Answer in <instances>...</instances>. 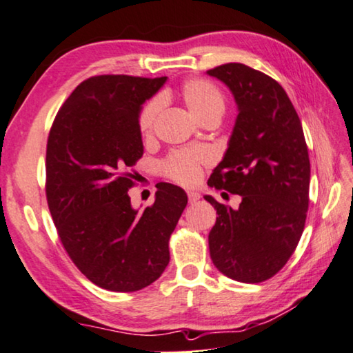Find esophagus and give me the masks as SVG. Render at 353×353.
Segmentation results:
<instances>
[{"instance_id": "esophagus-1", "label": "esophagus", "mask_w": 353, "mask_h": 353, "mask_svg": "<svg viewBox=\"0 0 353 353\" xmlns=\"http://www.w3.org/2000/svg\"><path fill=\"white\" fill-rule=\"evenodd\" d=\"M187 196H188V203H196V201L201 198V194L198 192H188Z\"/></svg>"}]
</instances>
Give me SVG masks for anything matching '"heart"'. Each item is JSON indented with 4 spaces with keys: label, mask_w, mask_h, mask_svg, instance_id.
<instances>
[{
    "label": "heart",
    "mask_w": 353,
    "mask_h": 353,
    "mask_svg": "<svg viewBox=\"0 0 353 353\" xmlns=\"http://www.w3.org/2000/svg\"><path fill=\"white\" fill-rule=\"evenodd\" d=\"M183 105L187 106L194 119H204L207 116L225 113V97L218 91V88L203 78H192L181 86L179 91ZM161 108V100L159 97L150 99L143 105L138 114V128L144 138H149L154 133L157 114ZM210 163V154L204 149L196 150H174L161 161L163 174L181 183L183 187H193L203 176V168Z\"/></svg>",
    "instance_id": "heart-1"
}]
</instances>
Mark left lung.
<instances>
[{"label":"left lung","instance_id":"left-lung-1","mask_svg":"<svg viewBox=\"0 0 353 353\" xmlns=\"http://www.w3.org/2000/svg\"><path fill=\"white\" fill-rule=\"evenodd\" d=\"M231 89L239 106L225 159L209 187L240 194L239 209L212 196L214 265L240 283H262L286 265L305 229L310 155L300 117L276 80L240 63L207 70Z\"/></svg>","mask_w":353,"mask_h":353}]
</instances>
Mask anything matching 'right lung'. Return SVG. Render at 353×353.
Returning a JSON list of instances; mask_svg holds the SVG:
<instances>
[{
	"mask_svg": "<svg viewBox=\"0 0 353 353\" xmlns=\"http://www.w3.org/2000/svg\"><path fill=\"white\" fill-rule=\"evenodd\" d=\"M166 77L97 75L56 114L47 141L46 193L64 250L83 275L113 292L152 284L170 262V237L187 205L181 187L157 183L132 209L133 166L143 157L138 114Z\"/></svg>",
	"mask_w": 353,
	"mask_h": 353,
	"instance_id": "add662e5",
	"label": "right lung"
}]
</instances>
